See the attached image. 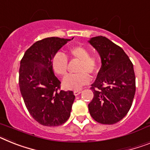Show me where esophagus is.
Returning a JSON list of instances; mask_svg holds the SVG:
<instances>
[{"label":"esophagus","mask_w":150,"mask_h":150,"mask_svg":"<svg viewBox=\"0 0 150 150\" xmlns=\"http://www.w3.org/2000/svg\"><path fill=\"white\" fill-rule=\"evenodd\" d=\"M81 91L80 90H75L74 91V94H75V96H77V95H79V94H81Z\"/></svg>","instance_id":"34e87169"}]
</instances>
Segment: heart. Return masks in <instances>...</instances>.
Instances as JSON below:
<instances>
[{"instance_id": "1", "label": "heart", "mask_w": 150, "mask_h": 150, "mask_svg": "<svg viewBox=\"0 0 150 150\" xmlns=\"http://www.w3.org/2000/svg\"><path fill=\"white\" fill-rule=\"evenodd\" d=\"M89 54V50L85 46L75 45L67 50L65 56L61 52H58L52 58V70L59 76H64L67 72V59L79 60L78 73L70 74L64 78L62 85L65 89L78 90L89 82L90 78L88 73L94 74L98 69V59L96 56H90Z\"/></svg>"}]
</instances>
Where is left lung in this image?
Instances as JSON below:
<instances>
[{
    "label": "left lung",
    "instance_id": "1",
    "mask_svg": "<svg viewBox=\"0 0 150 150\" xmlns=\"http://www.w3.org/2000/svg\"><path fill=\"white\" fill-rule=\"evenodd\" d=\"M88 42L101 59V68L91 88L94 98L88 104L89 112L100 124H116L133 104L136 91L133 63L121 47L105 36H95Z\"/></svg>",
    "mask_w": 150,
    "mask_h": 150
}]
</instances>
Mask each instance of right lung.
Segmentation results:
<instances>
[{"label": "right lung", "mask_w": 150, "mask_h": 150, "mask_svg": "<svg viewBox=\"0 0 150 150\" xmlns=\"http://www.w3.org/2000/svg\"><path fill=\"white\" fill-rule=\"evenodd\" d=\"M70 40L59 37L39 40L21 61L19 85L23 99L30 115L43 126L62 125L70 117L75 97L71 91H58L61 82L51 65L52 58Z\"/></svg>", "instance_id": "right-lung-1"}]
</instances>
